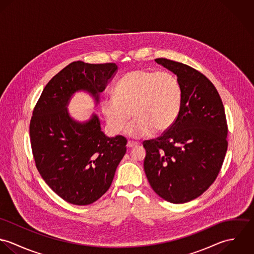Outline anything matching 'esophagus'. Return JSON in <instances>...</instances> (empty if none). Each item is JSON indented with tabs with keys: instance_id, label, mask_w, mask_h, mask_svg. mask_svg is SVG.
Returning a JSON list of instances; mask_svg holds the SVG:
<instances>
[{
	"instance_id": "esophagus-1",
	"label": "esophagus",
	"mask_w": 254,
	"mask_h": 254,
	"mask_svg": "<svg viewBox=\"0 0 254 254\" xmlns=\"http://www.w3.org/2000/svg\"><path fill=\"white\" fill-rule=\"evenodd\" d=\"M137 145H138V143H135V142H128L127 143V147L128 148H132V147L137 146Z\"/></svg>"
}]
</instances>
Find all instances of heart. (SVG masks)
Returning <instances> with one entry per match:
<instances>
[{
	"instance_id": "heart-1",
	"label": "heart",
	"mask_w": 254,
	"mask_h": 254,
	"mask_svg": "<svg viewBox=\"0 0 254 254\" xmlns=\"http://www.w3.org/2000/svg\"><path fill=\"white\" fill-rule=\"evenodd\" d=\"M182 87L172 74L137 69L125 74L114 88V96L102 100L101 109L112 133L127 127L131 138H142L168 130L176 121L182 105Z\"/></svg>"
}]
</instances>
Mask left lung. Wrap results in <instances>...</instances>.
Here are the masks:
<instances>
[{
	"instance_id": "8db88e82",
	"label": "left lung",
	"mask_w": 254,
	"mask_h": 254,
	"mask_svg": "<svg viewBox=\"0 0 254 254\" xmlns=\"http://www.w3.org/2000/svg\"><path fill=\"white\" fill-rule=\"evenodd\" d=\"M155 62L177 76L183 97L174 124L157 139L144 142V169L160 197L185 203L217 178L228 146L225 110L216 88L202 73L167 59Z\"/></svg>"
}]
</instances>
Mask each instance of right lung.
<instances>
[{
	"label": "right lung",
	"mask_w": 254,
	"mask_h": 254,
	"mask_svg": "<svg viewBox=\"0 0 254 254\" xmlns=\"http://www.w3.org/2000/svg\"><path fill=\"white\" fill-rule=\"evenodd\" d=\"M117 69L115 64L74 62L49 81L33 110L29 130L37 169L71 204H91L107 192L127 140L106 136L97 114L84 122L75 120L67 107L79 91L90 94L98 105Z\"/></svg>",
	"instance_id": "right-lung-1"
}]
</instances>
